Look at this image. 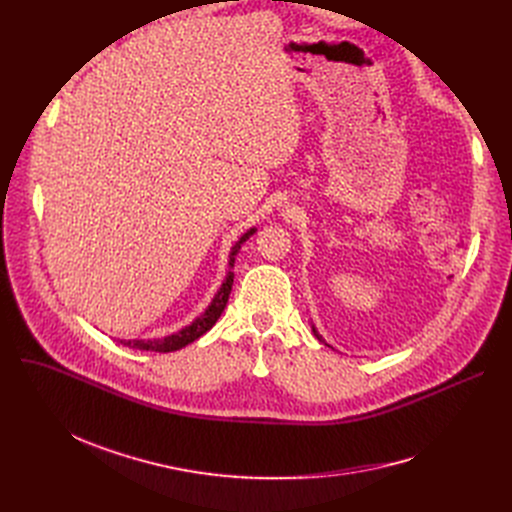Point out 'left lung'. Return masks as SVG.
<instances>
[{"mask_svg": "<svg viewBox=\"0 0 512 512\" xmlns=\"http://www.w3.org/2000/svg\"><path fill=\"white\" fill-rule=\"evenodd\" d=\"M313 332H315V328H313ZM315 336H317V338H319V340H321V336H319V334H317V332H315Z\"/></svg>", "mask_w": 512, "mask_h": 512, "instance_id": "1", "label": "left lung"}]
</instances>
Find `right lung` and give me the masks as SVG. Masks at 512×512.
I'll return each mask as SVG.
<instances>
[{
	"instance_id": "add662e5",
	"label": "right lung",
	"mask_w": 512,
	"mask_h": 512,
	"mask_svg": "<svg viewBox=\"0 0 512 512\" xmlns=\"http://www.w3.org/2000/svg\"><path fill=\"white\" fill-rule=\"evenodd\" d=\"M253 232H255V230L251 228V230H249L245 236H242V238L236 242V245H234V249H232V253H230V267H234V257H236L240 245H242V242H245ZM232 284H234V272H228L226 282L222 284V288L218 290V294H215L211 305L205 309V313H203L201 317H197L191 326L182 328L180 332H176V334H172V336H166V338H155V340H128V342H126V340H120V342H122L124 346H128V348H139V351H153V353H172V351H180L182 346L195 342L199 336H203L207 330L213 328V324H215V321H218V317L222 315V311H224V307H226V303H228V299H230Z\"/></svg>"
}]
</instances>
